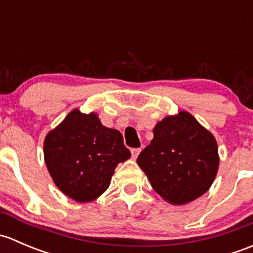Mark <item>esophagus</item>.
Returning a JSON list of instances; mask_svg holds the SVG:
<instances>
[{"instance_id": "obj_1", "label": "esophagus", "mask_w": 253, "mask_h": 253, "mask_svg": "<svg viewBox=\"0 0 253 253\" xmlns=\"http://www.w3.org/2000/svg\"><path fill=\"white\" fill-rule=\"evenodd\" d=\"M139 152H141V149H139V148H132V149H131V154H132V158H133V159H136V158L138 157Z\"/></svg>"}]
</instances>
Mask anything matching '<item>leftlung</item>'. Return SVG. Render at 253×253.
I'll use <instances>...</instances> for the list:
<instances>
[{"label":"left lung","mask_w":253,"mask_h":253,"mask_svg":"<svg viewBox=\"0 0 253 253\" xmlns=\"http://www.w3.org/2000/svg\"><path fill=\"white\" fill-rule=\"evenodd\" d=\"M137 163L158 195L171 205H185L208 191L219 167L218 145L191 114L165 117Z\"/></svg>","instance_id":"8db88e82"}]
</instances>
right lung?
I'll return each mask as SVG.
<instances>
[{"instance_id": "right-lung-1", "label": "right lung", "mask_w": 253, "mask_h": 253, "mask_svg": "<svg viewBox=\"0 0 253 253\" xmlns=\"http://www.w3.org/2000/svg\"><path fill=\"white\" fill-rule=\"evenodd\" d=\"M45 163L56 186L77 202H90L110 185L119 163L131 157L124 137L95 114L73 110L44 143Z\"/></svg>"}]
</instances>
